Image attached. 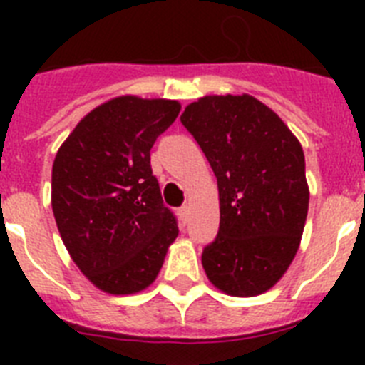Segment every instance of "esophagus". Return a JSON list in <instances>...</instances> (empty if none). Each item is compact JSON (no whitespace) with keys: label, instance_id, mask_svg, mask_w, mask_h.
Returning <instances> with one entry per match:
<instances>
[{"label":"esophagus","instance_id":"1","mask_svg":"<svg viewBox=\"0 0 365 365\" xmlns=\"http://www.w3.org/2000/svg\"><path fill=\"white\" fill-rule=\"evenodd\" d=\"M186 214H188V206H182V208H179V217L180 219H186Z\"/></svg>","mask_w":365,"mask_h":365}]
</instances>
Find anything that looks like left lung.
<instances>
[{"instance_id":"obj_1","label":"left lung","mask_w":365,"mask_h":365,"mask_svg":"<svg viewBox=\"0 0 365 365\" xmlns=\"http://www.w3.org/2000/svg\"><path fill=\"white\" fill-rule=\"evenodd\" d=\"M180 122L217 177L221 221L202 269L225 294H263L291 267L307 219L302 144L247 93L202 96L186 106Z\"/></svg>"}]
</instances>
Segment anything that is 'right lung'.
<instances>
[{
    "label": "right lung",
    "instance_id": "add662e5",
    "mask_svg": "<svg viewBox=\"0 0 365 365\" xmlns=\"http://www.w3.org/2000/svg\"><path fill=\"white\" fill-rule=\"evenodd\" d=\"M179 111L177 100L117 96L87 113L54 157L58 232L74 265L108 294L148 289L179 234L150 164Z\"/></svg>",
    "mask_w": 365,
    "mask_h": 365
}]
</instances>
